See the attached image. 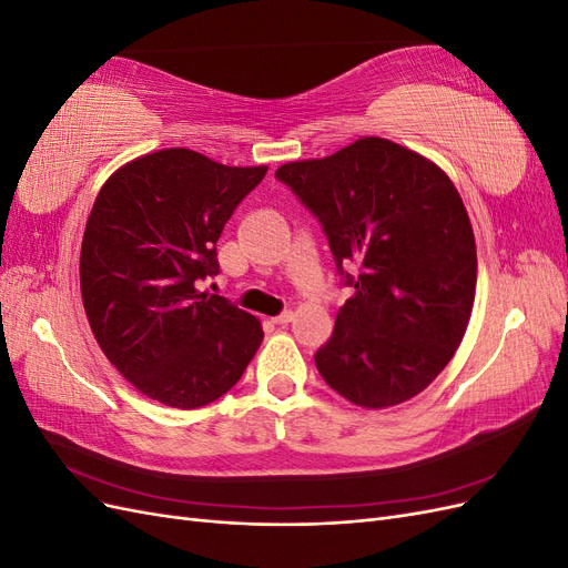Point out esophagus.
Masks as SVG:
<instances>
[{
	"instance_id": "obj_1",
	"label": "esophagus",
	"mask_w": 568,
	"mask_h": 568,
	"mask_svg": "<svg viewBox=\"0 0 568 568\" xmlns=\"http://www.w3.org/2000/svg\"><path fill=\"white\" fill-rule=\"evenodd\" d=\"M291 320H294V313H291V311H286V313L277 315V317H272V322L277 324V326H286Z\"/></svg>"
}]
</instances>
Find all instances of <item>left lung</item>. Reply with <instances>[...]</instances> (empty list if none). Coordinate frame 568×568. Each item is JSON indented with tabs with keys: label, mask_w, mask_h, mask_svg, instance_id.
Wrapping results in <instances>:
<instances>
[{
	"label": "left lung",
	"mask_w": 568,
	"mask_h": 568,
	"mask_svg": "<svg viewBox=\"0 0 568 568\" xmlns=\"http://www.w3.org/2000/svg\"><path fill=\"white\" fill-rule=\"evenodd\" d=\"M329 239L353 296L315 353L322 379L357 407L415 398L459 348L476 296L474 230L453 180L422 153L359 136L277 168Z\"/></svg>",
	"instance_id": "obj_1"
}]
</instances>
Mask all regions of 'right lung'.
<instances>
[{
  "label": "right lung",
  "mask_w": 568,
  "mask_h": 568,
  "mask_svg": "<svg viewBox=\"0 0 568 568\" xmlns=\"http://www.w3.org/2000/svg\"><path fill=\"white\" fill-rule=\"evenodd\" d=\"M267 165L161 149L99 189L80 248V294L109 363L146 398L194 409L225 395L263 343L261 320L199 288L217 239Z\"/></svg>",
  "instance_id": "right-lung-1"
}]
</instances>
